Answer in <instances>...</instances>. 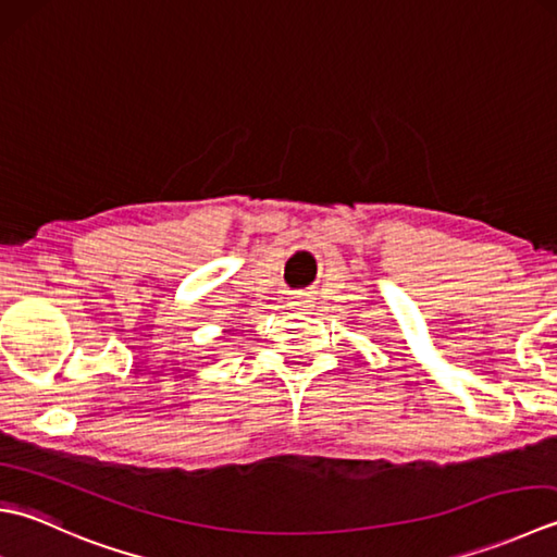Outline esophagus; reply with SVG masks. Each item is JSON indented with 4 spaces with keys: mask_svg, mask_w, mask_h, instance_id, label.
<instances>
[{
    "mask_svg": "<svg viewBox=\"0 0 557 557\" xmlns=\"http://www.w3.org/2000/svg\"><path fill=\"white\" fill-rule=\"evenodd\" d=\"M287 304H289V309L307 311V309L313 307V297H311V294H307V292H292L289 297H287Z\"/></svg>",
    "mask_w": 557,
    "mask_h": 557,
    "instance_id": "obj_1",
    "label": "esophagus"
}]
</instances>
